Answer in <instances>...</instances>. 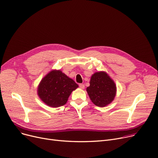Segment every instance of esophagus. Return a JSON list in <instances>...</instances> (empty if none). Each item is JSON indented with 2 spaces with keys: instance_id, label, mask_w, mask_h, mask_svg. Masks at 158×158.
Returning a JSON list of instances; mask_svg holds the SVG:
<instances>
[{
  "instance_id": "esophagus-1",
  "label": "esophagus",
  "mask_w": 158,
  "mask_h": 158,
  "mask_svg": "<svg viewBox=\"0 0 158 158\" xmlns=\"http://www.w3.org/2000/svg\"><path fill=\"white\" fill-rule=\"evenodd\" d=\"M79 88H81V89H84L85 88V85H83V84H79Z\"/></svg>"
}]
</instances>
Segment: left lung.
<instances>
[{"label": "left lung", "instance_id": "1", "mask_svg": "<svg viewBox=\"0 0 158 158\" xmlns=\"http://www.w3.org/2000/svg\"><path fill=\"white\" fill-rule=\"evenodd\" d=\"M89 84L86 91L95 105L104 107L113 101L117 88L114 81L106 72L95 73L91 77Z\"/></svg>", "mask_w": 158, "mask_h": 158}]
</instances>
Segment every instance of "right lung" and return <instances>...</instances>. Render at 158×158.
<instances>
[{
  "instance_id": "1",
  "label": "right lung",
  "mask_w": 158,
  "mask_h": 158,
  "mask_svg": "<svg viewBox=\"0 0 158 158\" xmlns=\"http://www.w3.org/2000/svg\"><path fill=\"white\" fill-rule=\"evenodd\" d=\"M78 85L61 70H52L41 81L38 94L48 106L57 107L64 105Z\"/></svg>"
}]
</instances>
